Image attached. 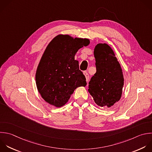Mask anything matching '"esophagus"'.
<instances>
[{"instance_id": "1", "label": "esophagus", "mask_w": 152, "mask_h": 152, "mask_svg": "<svg viewBox=\"0 0 152 152\" xmlns=\"http://www.w3.org/2000/svg\"><path fill=\"white\" fill-rule=\"evenodd\" d=\"M84 75H85V77H86V81H87V82L88 81V80H89V75H88V74L87 73V71H84Z\"/></svg>"}]
</instances>
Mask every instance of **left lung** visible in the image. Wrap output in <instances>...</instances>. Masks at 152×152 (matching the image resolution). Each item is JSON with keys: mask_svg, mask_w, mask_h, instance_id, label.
<instances>
[{"mask_svg": "<svg viewBox=\"0 0 152 152\" xmlns=\"http://www.w3.org/2000/svg\"><path fill=\"white\" fill-rule=\"evenodd\" d=\"M96 72L88 83V92L95 103L109 107L121 99L124 77L120 64L111 48L106 43L97 44L94 50Z\"/></svg>", "mask_w": 152, "mask_h": 152, "instance_id": "8db88e82", "label": "left lung"}]
</instances>
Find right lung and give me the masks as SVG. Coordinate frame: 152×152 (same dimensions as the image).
<instances>
[{"label": "right lung", "mask_w": 152, "mask_h": 152, "mask_svg": "<svg viewBox=\"0 0 152 152\" xmlns=\"http://www.w3.org/2000/svg\"><path fill=\"white\" fill-rule=\"evenodd\" d=\"M87 39L58 35L47 46L38 65L36 81L42 98L56 107L64 106L75 89L87 85L74 56L79 49L89 45Z\"/></svg>", "instance_id": "obj_1"}]
</instances>
